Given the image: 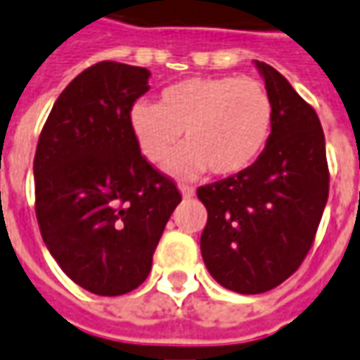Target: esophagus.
<instances>
[{
  "mask_svg": "<svg viewBox=\"0 0 360 360\" xmlns=\"http://www.w3.org/2000/svg\"><path fill=\"white\" fill-rule=\"evenodd\" d=\"M178 190H180L182 198H192V196H194V188H192V186L180 184V186H178Z\"/></svg>",
  "mask_w": 360,
  "mask_h": 360,
  "instance_id": "obj_1",
  "label": "esophagus"
}]
</instances>
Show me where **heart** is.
<instances>
[{
    "mask_svg": "<svg viewBox=\"0 0 360 360\" xmlns=\"http://www.w3.org/2000/svg\"><path fill=\"white\" fill-rule=\"evenodd\" d=\"M130 132L142 156L162 164L184 132V150L168 160V172L233 176L265 150L274 130V101L264 83L248 77H194L162 91L158 105L134 103Z\"/></svg>",
    "mask_w": 360,
    "mask_h": 360,
    "instance_id": "1",
    "label": "heart"
}]
</instances>
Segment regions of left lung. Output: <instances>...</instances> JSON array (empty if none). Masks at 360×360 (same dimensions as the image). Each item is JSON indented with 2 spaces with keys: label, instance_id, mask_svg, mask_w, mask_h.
Here are the masks:
<instances>
[{
  "label": "left lung",
  "instance_id": "1",
  "mask_svg": "<svg viewBox=\"0 0 360 360\" xmlns=\"http://www.w3.org/2000/svg\"><path fill=\"white\" fill-rule=\"evenodd\" d=\"M253 63L274 101L271 139L250 168L198 188L208 210L204 264L219 285L243 295L265 293L297 271L329 198L317 112L274 67Z\"/></svg>",
  "mask_w": 360,
  "mask_h": 360
}]
</instances>
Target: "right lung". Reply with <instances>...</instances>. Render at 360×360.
<instances>
[{
    "instance_id": "obj_1",
    "label": "right lung",
    "mask_w": 360,
    "mask_h": 360,
    "mask_svg": "<svg viewBox=\"0 0 360 360\" xmlns=\"http://www.w3.org/2000/svg\"><path fill=\"white\" fill-rule=\"evenodd\" d=\"M150 71L103 61L65 86L33 160L41 238L63 271L95 295H124L148 277L176 184L134 141L129 112Z\"/></svg>"
}]
</instances>
